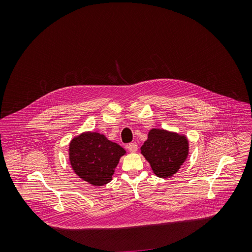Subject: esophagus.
<instances>
[{"mask_svg":"<svg viewBox=\"0 0 252 252\" xmlns=\"http://www.w3.org/2000/svg\"><path fill=\"white\" fill-rule=\"evenodd\" d=\"M127 148L129 149V151L131 153H135L137 151V149H138V145L136 144H129L127 145Z\"/></svg>","mask_w":252,"mask_h":252,"instance_id":"esophagus-1","label":"esophagus"}]
</instances>
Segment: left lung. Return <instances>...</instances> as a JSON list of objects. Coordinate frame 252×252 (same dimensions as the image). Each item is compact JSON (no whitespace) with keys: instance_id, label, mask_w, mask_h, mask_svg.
Returning a JSON list of instances; mask_svg holds the SVG:
<instances>
[{"instance_id":"obj_1","label":"left lung","mask_w":252,"mask_h":252,"mask_svg":"<svg viewBox=\"0 0 252 252\" xmlns=\"http://www.w3.org/2000/svg\"><path fill=\"white\" fill-rule=\"evenodd\" d=\"M141 153L150 164L156 177L171 178L186 161L189 154V142L184 134L152 128L141 147Z\"/></svg>"}]
</instances>
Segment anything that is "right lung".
I'll return each mask as SVG.
<instances>
[{"instance_id":"add662e5","label":"right lung","mask_w":252,"mask_h":252,"mask_svg":"<svg viewBox=\"0 0 252 252\" xmlns=\"http://www.w3.org/2000/svg\"><path fill=\"white\" fill-rule=\"evenodd\" d=\"M126 150L99 132L86 131L69 144V161L74 174L93 186L112 180L115 168Z\"/></svg>"}]
</instances>
